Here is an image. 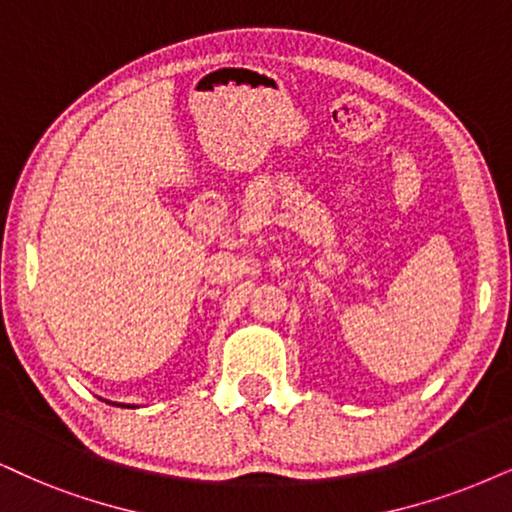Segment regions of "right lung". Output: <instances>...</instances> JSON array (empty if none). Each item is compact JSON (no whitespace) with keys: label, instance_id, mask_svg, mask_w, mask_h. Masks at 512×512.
Returning a JSON list of instances; mask_svg holds the SVG:
<instances>
[{"label":"right lung","instance_id":"right-lung-1","mask_svg":"<svg viewBox=\"0 0 512 512\" xmlns=\"http://www.w3.org/2000/svg\"><path fill=\"white\" fill-rule=\"evenodd\" d=\"M111 403V401H109ZM113 406H123V403H113ZM130 408V406H128ZM132 408H135V406H132Z\"/></svg>","mask_w":512,"mask_h":512}]
</instances>
